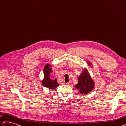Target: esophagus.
<instances>
[{
    "label": "esophagus",
    "instance_id": "obj_1",
    "mask_svg": "<svg viewBox=\"0 0 126 126\" xmlns=\"http://www.w3.org/2000/svg\"><path fill=\"white\" fill-rule=\"evenodd\" d=\"M72 81H69V82L66 83V84H67V85H72Z\"/></svg>",
    "mask_w": 126,
    "mask_h": 126
}]
</instances>
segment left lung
Masks as SVG:
<instances>
[{"mask_svg": "<svg viewBox=\"0 0 126 126\" xmlns=\"http://www.w3.org/2000/svg\"><path fill=\"white\" fill-rule=\"evenodd\" d=\"M88 66L93 68L92 63L89 61H86ZM95 82L91 77L88 69L84 68L83 69L78 78V84H76V88L79 90L82 95H86L90 93L95 86Z\"/></svg>", "mask_w": 126, "mask_h": 126, "instance_id": "obj_1", "label": "left lung"}]
</instances>
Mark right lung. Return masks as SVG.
<instances>
[{"label":"right lung","mask_w":126,"mask_h":126,"mask_svg":"<svg viewBox=\"0 0 126 126\" xmlns=\"http://www.w3.org/2000/svg\"><path fill=\"white\" fill-rule=\"evenodd\" d=\"M44 79L42 81V83L43 86L47 88L53 90L57 88L59 86V83L57 82V78L51 79L50 77V75L52 72V68L51 65L50 64H47L44 67Z\"/></svg>","instance_id":"add662e5"}]
</instances>
